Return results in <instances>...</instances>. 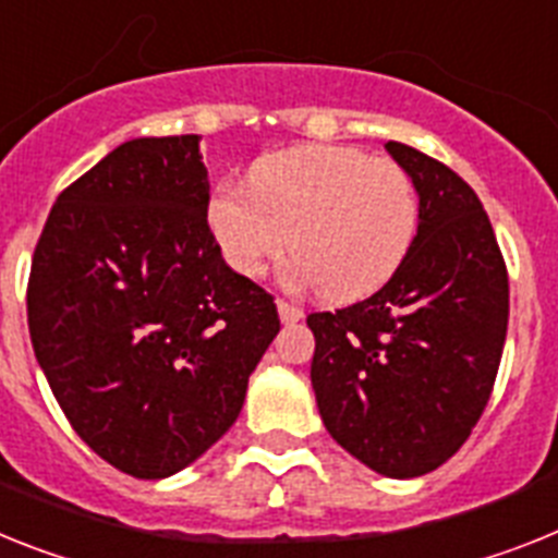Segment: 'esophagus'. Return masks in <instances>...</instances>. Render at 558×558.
<instances>
[{"instance_id": "34e87169", "label": "esophagus", "mask_w": 558, "mask_h": 558, "mask_svg": "<svg viewBox=\"0 0 558 558\" xmlns=\"http://www.w3.org/2000/svg\"><path fill=\"white\" fill-rule=\"evenodd\" d=\"M276 311H279V318H282L284 325H293V322H299V318L304 316V311L299 307V304L284 302V299H279V302H276Z\"/></svg>"}]
</instances>
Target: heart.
Instances as JSON below:
<instances>
[{"label": "heart", "instance_id": "1", "mask_svg": "<svg viewBox=\"0 0 558 558\" xmlns=\"http://www.w3.org/2000/svg\"><path fill=\"white\" fill-rule=\"evenodd\" d=\"M247 185L217 183L206 220L222 259L262 276L290 247L299 282L332 302L364 299L398 274L421 226L415 180L387 157L344 146H296L262 157Z\"/></svg>", "mask_w": 558, "mask_h": 558}]
</instances>
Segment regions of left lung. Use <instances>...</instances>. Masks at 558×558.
<instances>
[{
	"mask_svg": "<svg viewBox=\"0 0 558 558\" xmlns=\"http://www.w3.org/2000/svg\"><path fill=\"white\" fill-rule=\"evenodd\" d=\"M421 226L398 274L336 313H311V380L327 432L384 477L435 471L477 426L508 332V270L483 203L435 157L389 141Z\"/></svg>",
	"mask_w": 558,
	"mask_h": 558,
	"instance_id": "8db88e82",
	"label": "left lung"
}]
</instances>
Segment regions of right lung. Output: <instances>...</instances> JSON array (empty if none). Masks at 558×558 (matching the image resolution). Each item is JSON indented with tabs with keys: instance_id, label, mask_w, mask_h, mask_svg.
<instances>
[{
	"instance_id": "right-lung-1",
	"label": "right lung",
	"mask_w": 558,
	"mask_h": 558,
	"mask_svg": "<svg viewBox=\"0 0 558 558\" xmlns=\"http://www.w3.org/2000/svg\"><path fill=\"white\" fill-rule=\"evenodd\" d=\"M206 206L199 137H137L66 185L33 251L27 327L47 384L81 440L137 480L226 435L279 332Z\"/></svg>"
}]
</instances>
